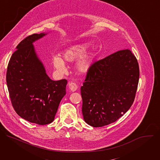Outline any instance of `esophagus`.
<instances>
[{"label":"esophagus","mask_w":160,"mask_h":160,"mask_svg":"<svg viewBox=\"0 0 160 160\" xmlns=\"http://www.w3.org/2000/svg\"><path fill=\"white\" fill-rule=\"evenodd\" d=\"M68 87L72 91V92H75L78 88V85L75 82H69L68 83Z\"/></svg>","instance_id":"34e87169"}]
</instances>
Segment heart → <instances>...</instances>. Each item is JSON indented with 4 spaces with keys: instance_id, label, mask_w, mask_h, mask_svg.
Segmentation results:
<instances>
[{
    "instance_id": "heart-1",
    "label": "heart",
    "mask_w": 160,
    "mask_h": 160,
    "mask_svg": "<svg viewBox=\"0 0 160 160\" xmlns=\"http://www.w3.org/2000/svg\"><path fill=\"white\" fill-rule=\"evenodd\" d=\"M87 45L85 43L75 44L65 49L62 53V57L65 61L72 62L77 59L75 68L80 73H87L92 66L94 52L91 49H87ZM63 60L58 56L53 58L54 66L61 73L66 71V65Z\"/></svg>"
}]
</instances>
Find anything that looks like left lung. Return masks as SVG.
<instances>
[{"label": "left lung", "mask_w": 160, "mask_h": 160, "mask_svg": "<svg viewBox=\"0 0 160 160\" xmlns=\"http://www.w3.org/2000/svg\"><path fill=\"white\" fill-rule=\"evenodd\" d=\"M139 79L138 60L128 49L94 62L80 88L85 122L94 127L116 122L132 105Z\"/></svg>", "instance_id": "8db88e82"}]
</instances>
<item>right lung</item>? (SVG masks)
<instances>
[{
    "instance_id": "obj_1",
    "label": "right lung",
    "mask_w": 160,
    "mask_h": 160,
    "mask_svg": "<svg viewBox=\"0 0 160 160\" xmlns=\"http://www.w3.org/2000/svg\"><path fill=\"white\" fill-rule=\"evenodd\" d=\"M45 35H31L17 45L6 74L9 96L16 113L41 125L54 121L67 84L66 79L52 80L36 54L33 43Z\"/></svg>"
}]
</instances>
